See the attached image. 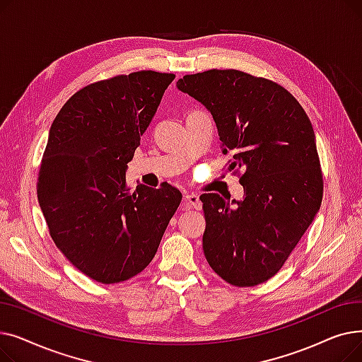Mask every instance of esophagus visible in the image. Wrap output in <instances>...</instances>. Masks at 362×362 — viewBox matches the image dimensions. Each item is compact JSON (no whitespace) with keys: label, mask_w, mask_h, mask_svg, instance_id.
<instances>
[{"label":"esophagus","mask_w":362,"mask_h":362,"mask_svg":"<svg viewBox=\"0 0 362 362\" xmlns=\"http://www.w3.org/2000/svg\"><path fill=\"white\" fill-rule=\"evenodd\" d=\"M183 205L186 208H195V210H201V208H202V202H201L199 197L195 195V194L185 195L183 197Z\"/></svg>","instance_id":"1"}]
</instances>
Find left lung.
I'll return each instance as SVG.
<instances>
[{"instance_id": "1", "label": "left lung", "mask_w": 362, "mask_h": 362, "mask_svg": "<svg viewBox=\"0 0 362 362\" xmlns=\"http://www.w3.org/2000/svg\"><path fill=\"white\" fill-rule=\"evenodd\" d=\"M177 88L204 104L217 124L227 171L243 201L202 194V248L210 267L238 288L272 279L307 232L322 199L311 122L279 83L235 69L186 74Z\"/></svg>"}]
</instances>
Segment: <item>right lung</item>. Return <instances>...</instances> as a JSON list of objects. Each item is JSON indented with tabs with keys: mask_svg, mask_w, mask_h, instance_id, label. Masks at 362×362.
Listing matches in <instances>:
<instances>
[{
	"mask_svg": "<svg viewBox=\"0 0 362 362\" xmlns=\"http://www.w3.org/2000/svg\"><path fill=\"white\" fill-rule=\"evenodd\" d=\"M175 78L141 70L90 83L51 124L37 201L57 248L95 281L139 274L182 201L167 182L158 189L126 183L127 163Z\"/></svg>",
	"mask_w": 362,
	"mask_h": 362,
	"instance_id": "obj_1",
	"label": "right lung"
}]
</instances>
